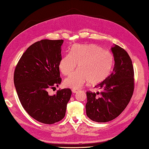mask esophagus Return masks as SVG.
Listing matches in <instances>:
<instances>
[{"instance_id": "1", "label": "esophagus", "mask_w": 149, "mask_h": 149, "mask_svg": "<svg viewBox=\"0 0 149 149\" xmlns=\"http://www.w3.org/2000/svg\"><path fill=\"white\" fill-rule=\"evenodd\" d=\"M79 90H80L79 89H73V90H72V92L75 93H77L78 91H79Z\"/></svg>"}]
</instances>
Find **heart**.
Wrapping results in <instances>:
<instances>
[{
    "mask_svg": "<svg viewBox=\"0 0 149 149\" xmlns=\"http://www.w3.org/2000/svg\"><path fill=\"white\" fill-rule=\"evenodd\" d=\"M77 64L79 69L65 79L66 87L79 88L89 81L92 84L104 81L112 70L114 58L111 53L96 45H75L60 60L59 68L68 75Z\"/></svg>",
    "mask_w": 149,
    "mask_h": 149,
    "instance_id": "obj_1",
    "label": "heart"
}]
</instances>
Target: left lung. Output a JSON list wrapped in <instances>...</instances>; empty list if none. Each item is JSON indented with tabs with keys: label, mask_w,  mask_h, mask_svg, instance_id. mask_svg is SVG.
<instances>
[{
	"label": "left lung",
	"mask_w": 149,
	"mask_h": 149,
	"mask_svg": "<svg viewBox=\"0 0 149 149\" xmlns=\"http://www.w3.org/2000/svg\"><path fill=\"white\" fill-rule=\"evenodd\" d=\"M111 51L115 60L111 74L95 86L100 92H86V115L94 122H107L116 118L133 94L134 69L131 58L118 45L111 47Z\"/></svg>",
	"instance_id": "obj_1"
}]
</instances>
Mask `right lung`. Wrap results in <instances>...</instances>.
<instances>
[{"instance_id":"obj_1","label":"right lung","mask_w":149,"mask_h":149,"mask_svg":"<svg viewBox=\"0 0 149 149\" xmlns=\"http://www.w3.org/2000/svg\"><path fill=\"white\" fill-rule=\"evenodd\" d=\"M63 40H42L33 43L19 60L14 84L22 106L37 121L52 124L65 117L72 91L65 88L49 95V88L61 84L59 63Z\"/></svg>"}]
</instances>
